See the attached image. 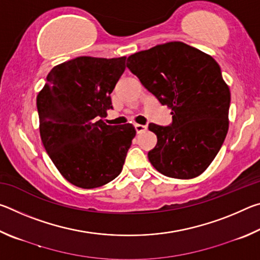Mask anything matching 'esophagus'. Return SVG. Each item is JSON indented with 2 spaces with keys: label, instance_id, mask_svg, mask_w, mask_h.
<instances>
[{
  "label": "esophagus",
  "instance_id": "esophagus-1",
  "mask_svg": "<svg viewBox=\"0 0 260 260\" xmlns=\"http://www.w3.org/2000/svg\"><path fill=\"white\" fill-rule=\"evenodd\" d=\"M135 131L138 132V133H143V132H146L148 129V127L146 125H140V124H135Z\"/></svg>",
  "mask_w": 260,
  "mask_h": 260
}]
</instances>
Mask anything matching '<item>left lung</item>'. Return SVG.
Here are the masks:
<instances>
[{"instance_id": "8db88e82", "label": "left lung", "mask_w": 260, "mask_h": 260, "mask_svg": "<svg viewBox=\"0 0 260 260\" xmlns=\"http://www.w3.org/2000/svg\"><path fill=\"white\" fill-rule=\"evenodd\" d=\"M127 68L172 110L171 126L149 125L157 135L149 161L166 177H199L217 156L230 126L231 91L219 64L196 48L172 41L131 55Z\"/></svg>"}]
</instances>
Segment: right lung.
I'll return each instance as SVG.
<instances>
[{
  "label": "right lung",
  "instance_id": "1",
  "mask_svg": "<svg viewBox=\"0 0 260 260\" xmlns=\"http://www.w3.org/2000/svg\"><path fill=\"white\" fill-rule=\"evenodd\" d=\"M126 57L80 56L56 65L37 96L40 135L59 173L79 188L93 189L120 174L135 138L133 125L100 119L124 73Z\"/></svg>",
  "mask_w": 260,
  "mask_h": 260
}]
</instances>
